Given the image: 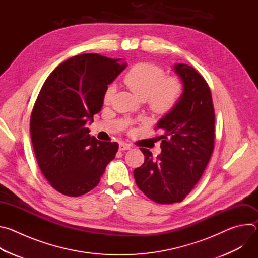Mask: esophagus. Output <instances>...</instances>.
I'll return each mask as SVG.
<instances>
[{
  "instance_id": "34e87169",
  "label": "esophagus",
  "mask_w": 258,
  "mask_h": 258,
  "mask_svg": "<svg viewBox=\"0 0 258 258\" xmlns=\"http://www.w3.org/2000/svg\"><path fill=\"white\" fill-rule=\"evenodd\" d=\"M119 150L120 151H124V150H130L132 148V146L130 144H126V143H119Z\"/></svg>"
}]
</instances>
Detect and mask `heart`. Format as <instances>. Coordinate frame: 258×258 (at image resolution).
Here are the masks:
<instances>
[{
  "label": "heart",
  "mask_w": 258,
  "mask_h": 258,
  "mask_svg": "<svg viewBox=\"0 0 258 258\" xmlns=\"http://www.w3.org/2000/svg\"><path fill=\"white\" fill-rule=\"evenodd\" d=\"M125 85L142 100H146L149 108L157 114H167L178 104L183 87L176 77H165L162 67L141 62L134 65L123 78ZM115 86L109 85L104 95V103L109 104L115 94Z\"/></svg>",
  "instance_id": "obj_1"
}]
</instances>
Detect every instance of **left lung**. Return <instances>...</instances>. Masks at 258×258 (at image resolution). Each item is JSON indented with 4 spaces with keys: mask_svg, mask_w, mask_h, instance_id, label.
<instances>
[{
    "mask_svg": "<svg viewBox=\"0 0 258 258\" xmlns=\"http://www.w3.org/2000/svg\"><path fill=\"white\" fill-rule=\"evenodd\" d=\"M183 93L176 107L159 120L163 135L156 158L140 148L144 163L134 170L138 188L159 204L180 202L202 176L214 149V109L210 89L192 66L176 64Z\"/></svg>",
    "mask_w": 258,
    "mask_h": 258,
    "instance_id": "1",
    "label": "left lung"
}]
</instances>
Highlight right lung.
Segmentation results:
<instances>
[{"instance_id": "add662e5", "label": "right lung", "mask_w": 258, "mask_h": 258, "mask_svg": "<svg viewBox=\"0 0 258 258\" xmlns=\"http://www.w3.org/2000/svg\"><path fill=\"white\" fill-rule=\"evenodd\" d=\"M126 64L99 54H82L58 65L44 83L30 116L36 161L59 193L79 197L100 182L115 158L116 142L90 136L88 120L100 112L107 86Z\"/></svg>"}]
</instances>
